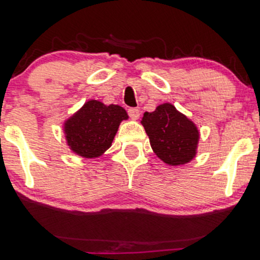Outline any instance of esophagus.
Returning <instances> with one entry per match:
<instances>
[{
  "label": "esophagus",
  "instance_id": "1",
  "mask_svg": "<svg viewBox=\"0 0 260 260\" xmlns=\"http://www.w3.org/2000/svg\"><path fill=\"white\" fill-rule=\"evenodd\" d=\"M128 115H129V117L132 118V120H138L139 116H140V112L138 109H136V107H132V109L128 110Z\"/></svg>",
  "mask_w": 260,
  "mask_h": 260
}]
</instances>
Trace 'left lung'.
Listing matches in <instances>:
<instances>
[{"label": "left lung", "mask_w": 260, "mask_h": 260, "mask_svg": "<svg viewBox=\"0 0 260 260\" xmlns=\"http://www.w3.org/2000/svg\"><path fill=\"white\" fill-rule=\"evenodd\" d=\"M140 123L144 127L151 149L169 166H181L192 161L199 144L198 127L170 103L144 112Z\"/></svg>", "instance_id": "left-lung-1"}]
</instances>
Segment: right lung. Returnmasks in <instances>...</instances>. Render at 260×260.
<instances>
[{
    "label": "right lung",
    "instance_id": "right-lung-1",
    "mask_svg": "<svg viewBox=\"0 0 260 260\" xmlns=\"http://www.w3.org/2000/svg\"><path fill=\"white\" fill-rule=\"evenodd\" d=\"M128 113L120 105H105L99 100H88L63 122L66 144L84 159H96L112 145L122 121Z\"/></svg>",
    "mask_w": 260,
    "mask_h": 260
}]
</instances>
